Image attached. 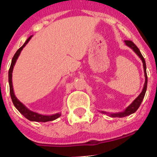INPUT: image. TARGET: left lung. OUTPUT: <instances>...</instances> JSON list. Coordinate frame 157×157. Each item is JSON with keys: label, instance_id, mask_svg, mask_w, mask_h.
<instances>
[{"label": "left lung", "instance_id": "obj_1", "mask_svg": "<svg viewBox=\"0 0 157 157\" xmlns=\"http://www.w3.org/2000/svg\"><path fill=\"white\" fill-rule=\"evenodd\" d=\"M125 42L126 45L128 46L129 48H131L138 56H139L140 58L141 59L143 62V66H144V76H145V83H144V88H143L142 92L140 93L139 96L132 102L131 104H130V106H127V108L125 109V110L123 111V112H120V113H106L105 111H101L102 113H105L107 114L108 116L111 117H127V116L130 115V114L136 112L138 108L140 107V106L141 103H142L143 100L144 98V96H145L146 91H147V66H146V62L145 60H144V57L141 54L139 48L131 41V40H124Z\"/></svg>", "mask_w": 157, "mask_h": 157}]
</instances>
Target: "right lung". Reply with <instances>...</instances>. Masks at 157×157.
Segmentation results:
<instances>
[{"instance_id":"add662e5","label":"right lung","mask_w":157,"mask_h":157,"mask_svg":"<svg viewBox=\"0 0 157 157\" xmlns=\"http://www.w3.org/2000/svg\"><path fill=\"white\" fill-rule=\"evenodd\" d=\"M32 37V36H29V38L25 41V43L23 44L22 47L19 48V49L17 51V52L15 53L14 56L12 58L11 64H10V69H9L8 72V81H9V86H10V97H11L12 102H13V105H14L15 107L17 109V110L24 116V117H26L27 120L30 121H35V122H48V121H52L54 120L57 119L58 117H60L61 113H57L53 114V115H42V114L38 113L33 112V111L30 110L28 108L26 107L14 95V93H13V84H12V72H13V66L15 65L17 60L18 57H19L20 54H21V51L23 50V48L26 46L27 43L29 42V40H30V38Z\"/></svg>"}]
</instances>
